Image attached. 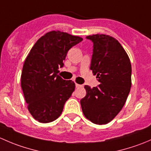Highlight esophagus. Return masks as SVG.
Here are the masks:
<instances>
[{
  "mask_svg": "<svg viewBox=\"0 0 151 151\" xmlns=\"http://www.w3.org/2000/svg\"><path fill=\"white\" fill-rule=\"evenodd\" d=\"M82 87H83V85H80V84H77V83H76V88H82Z\"/></svg>",
  "mask_w": 151,
  "mask_h": 151,
  "instance_id": "34e87169",
  "label": "esophagus"
}]
</instances>
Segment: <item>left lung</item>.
I'll use <instances>...</instances> for the list:
<instances>
[{"label":"left lung","instance_id":"8db88e82","mask_svg":"<svg viewBox=\"0 0 151 151\" xmlns=\"http://www.w3.org/2000/svg\"><path fill=\"white\" fill-rule=\"evenodd\" d=\"M93 43L91 69L100 85H85L86 96L80 100L87 119L106 124L122 109L132 86L130 59L117 39L105 34L87 36Z\"/></svg>","mask_w":151,"mask_h":151}]
</instances>
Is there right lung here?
I'll return each instance as SVG.
<instances>
[{
    "instance_id": "right-lung-1",
    "label": "right lung",
    "mask_w": 151,
    "mask_h": 151,
    "mask_svg": "<svg viewBox=\"0 0 151 151\" xmlns=\"http://www.w3.org/2000/svg\"><path fill=\"white\" fill-rule=\"evenodd\" d=\"M80 36L52 30L38 39L22 67L21 87L28 109L40 123L52 122L75 89L72 80L58 74L70 48L83 41Z\"/></svg>"
}]
</instances>
